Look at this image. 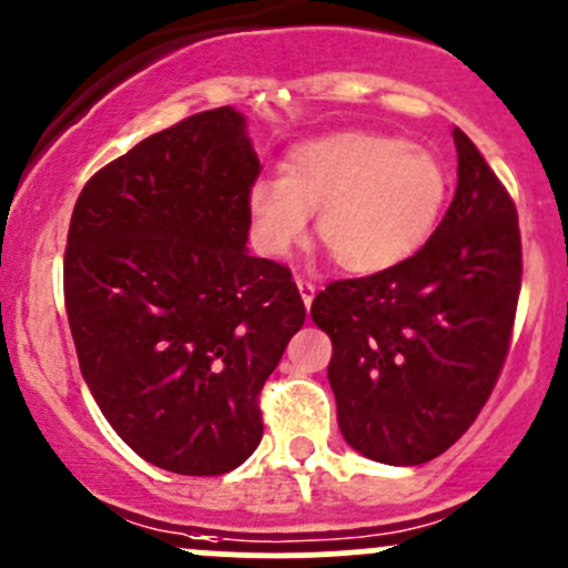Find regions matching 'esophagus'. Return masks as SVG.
<instances>
[{
    "label": "esophagus",
    "instance_id": "obj_1",
    "mask_svg": "<svg viewBox=\"0 0 568 568\" xmlns=\"http://www.w3.org/2000/svg\"><path fill=\"white\" fill-rule=\"evenodd\" d=\"M297 290H301V297L303 303H306V308H311V303H314V295H316V284L308 282V278H297Z\"/></svg>",
    "mask_w": 568,
    "mask_h": 568
}]
</instances>
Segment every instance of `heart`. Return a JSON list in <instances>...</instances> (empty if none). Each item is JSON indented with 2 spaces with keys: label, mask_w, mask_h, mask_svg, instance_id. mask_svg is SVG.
Segmentation results:
<instances>
[{
  "label": "heart",
  "mask_w": 568,
  "mask_h": 568,
  "mask_svg": "<svg viewBox=\"0 0 568 568\" xmlns=\"http://www.w3.org/2000/svg\"><path fill=\"white\" fill-rule=\"evenodd\" d=\"M449 189L447 164L408 140L335 132L295 145L282 179L254 181L246 209L254 243L267 257H286L306 237L308 213H316V237L335 265L371 276L428 243Z\"/></svg>",
  "instance_id": "heart-1"
}]
</instances>
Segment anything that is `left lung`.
<instances>
[{"label":"left lung","mask_w":568,"mask_h":568,"mask_svg":"<svg viewBox=\"0 0 568 568\" xmlns=\"http://www.w3.org/2000/svg\"><path fill=\"white\" fill-rule=\"evenodd\" d=\"M457 189L436 233L389 271L325 286L311 316L349 447L389 466L447 453L490 398L523 278L517 209L466 132Z\"/></svg>","instance_id":"left-lung-1"}]
</instances>
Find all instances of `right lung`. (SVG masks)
Returning a JSON list of instances; mask_svg holds the SVG:
<instances>
[{
	"instance_id": "right-lung-1",
	"label": "right lung",
	"mask_w": 568,
	"mask_h": 568,
	"mask_svg": "<svg viewBox=\"0 0 568 568\" xmlns=\"http://www.w3.org/2000/svg\"><path fill=\"white\" fill-rule=\"evenodd\" d=\"M260 160L230 105L97 170L78 194L64 306L97 406L143 460L216 477L262 438L260 389L306 322L286 265L252 257Z\"/></svg>"
}]
</instances>
